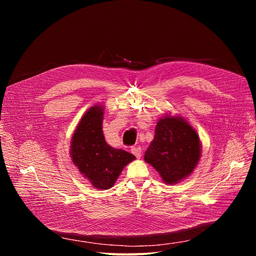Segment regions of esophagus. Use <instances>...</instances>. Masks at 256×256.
I'll list each match as a JSON object with an SVG mask.
<instances>
[{"label": "esophagus", "instance_id": "obj_1", "mask_svg": "<svg viewBox=\"0 0 256 256\" xmlns=\"http://www.w3.org/2000/svg\"><path fill=\"white\" fill-rule=\"evenodd\" d=\"M131 152H132L136 158H140V157H141V154H142V150H141V147H138V146H134V147H132V148H131Z\"/></svg>", "mask_w": 256, "mask_h": 256}]
</instances>
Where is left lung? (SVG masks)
I'll use <instances>...</instances> for the list:
<instances>
[{
  "label": "left lung",
  "instance_id": "8db88e82",
  "mask_svg": "<svg viewBox=\"0 0 256 256\" xmlns=\"http://www.w3.org/2000/svg\"><path fill=\"white\" fill-rule=\"evenodd\" d=\"M200 157L196 131L184 118L166 116L157 122L144 159L157 170L164 182L176 184L193 172Z\"/></svg>",
  "mask_w": 256,
  "mask_h": 256
}]
</instances>
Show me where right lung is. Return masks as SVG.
<instances>
[{
  "label": "right lung",
  "instance_id": "obj_1",
  "mask_svg": "<svg viewBox=\"0 0 256 256\" xmlns=\"http://www.w3.org/2000/svg\"><path fill=\"white\" fill-rule=\"evenodd\" d=\"M104 109L94 106L84 114L72 140V158L79 171L97 189H109L122 168L136 159L134 154L115 150L104 140Z\"/></svg>",
  "mask_w": 256,
  "mask_h": 256
}]
</instances>
